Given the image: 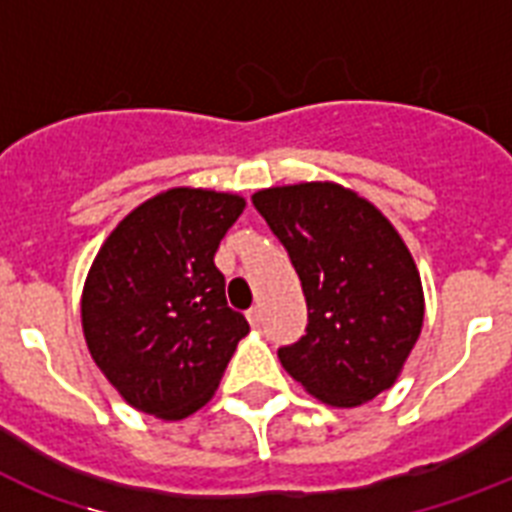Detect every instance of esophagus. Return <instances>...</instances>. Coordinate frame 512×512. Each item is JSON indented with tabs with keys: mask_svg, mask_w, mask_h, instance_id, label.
I'll list each match as a JSON object with an SVG mask.
<instances>
[{
	"mask_svg": "<svg viewBox=\"0 0 512 512\" xmlns=\"http://www.w3.org/2000/svg\"><path fill=\"white\" fill-rule=\"evenodd\" d=\"M247 319H249V324H252V327H260V308H257V305H252V308H249Z\"/></svg>",
	"mask_w": 512,
	"mask_h": 512,
	"instance_id": "esophagus-1",
	"label": "esophagus"
}]
</instances>
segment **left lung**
Instances as JSON below:
<instances>
[{
	"instance_id": "8db88e82",
	"label": "left lung",
	"mask_w": 512,
	"mask_h": 512,
	"mask_svg": "<svg viewBox=\"0 0 512 512\" xmlns=\"http://www.w3.org/2000/svg\"><path fill=\"white\" fill-rule=\"evenodd\" d=\"M252 204L279 236L308 303L279 361L329 406H361L398 380L425 319L420 271L372 201L337 183L263 188Z\"/></svg>"
}]
</instances>
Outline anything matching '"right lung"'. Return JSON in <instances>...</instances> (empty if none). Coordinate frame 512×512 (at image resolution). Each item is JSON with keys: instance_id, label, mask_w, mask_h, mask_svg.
Here are the masks:
<instances>
[{"instance_id": "obj_1", "label": "right lung", "mask_w": 512, "mask_h": 512, "mask_svg": "<svg viewBox=\"0 0 512 512\" xmlns=\"http://www.w3.org/2000/svg\"><path fill=\"white\" fill-rule=\"evenodd\" d=\"M239 193L170 188L135 207L92 260L82 329L92 361L138 412L183 420L215 396L249 324L225 303L215 252Z\"/></svg>"}]
</instances>
